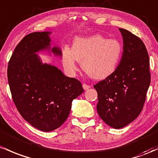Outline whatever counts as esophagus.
I'll return each mask as SVG.
<instances>
[{
  "instance_id": "obj_1",
  "label": "esophagus",
  "mask_w": 158,
  "mask_h": 158,
  "mask_svg": "<svg viewBox=\"0 0 158 158\" xmlns=\"http://www.w3.org/2000/svg\"><path fill=\"white\" fill-rule=\"evenodd\" d=\"M83 88H84V90H87L88 89L90 88V86H89V85L84 84H83Z\"/></svg>"
}]
</instances>
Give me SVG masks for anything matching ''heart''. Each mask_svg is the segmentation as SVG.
Instances as JSON below:
<instances>
[{"mask_svg": "<svg viewBox=\"0 0 158 158\" xmlns=\"http://www.w3.org/2000/svg\"><path fill=\"white\" fill-rule=\"evenodd\" d=\"M123 48L118 40H108L95 34L86 38H76L72 48L63 49L62 63L65 69L74 73L77 60L89 77L104 80L114 73L121 60Z\"/></svg>", "mask_w": 158, "mask_h": 158, "instance_id": "b5f03b06", "label": "heart"}]
</instances>
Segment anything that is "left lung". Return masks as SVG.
Listing matches in <instances>:
<instances>
[{"label": "left lung", "instance_id": "left-lung-1", "mask_svg": "<svg viewBox=\"0 0 158 158\" xmlns=\"http://www.w3.org/2000/svg\"><path fill=\"white\" fill-rule=\"evenodd\" d=\"M118 30L124 44L119 64L112 75L94 85L99 116L116 129L126 126L139 116L151 82L149 57L144 43L130 31Z\"/></svg>", "mask_w": 158, "mask_h": 158}]
</instances>
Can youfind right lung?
Wrapping results in <instances>:
<instances>
[{"label": "right lung", "mask_w": 158, "mask_h": 158, "mask_svg": "<svg viewBox=\"0 0 158 158\" xmlns=\"http://www.w3.org/2000/svg\"><path fill=\"white\" fill-rule=\"evenodd\" d=\"M50 32L27 35L9 61L7 77L12 100L27 122L48 132L61 126L69 115L72 102L84 93L78 80L69 77L56 66L42 63L36 53L50 50ZM51 51L62 56L61 50Z\"/></svg>", "instance_id": "1"}]
</instances>
